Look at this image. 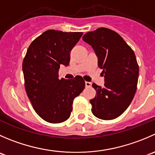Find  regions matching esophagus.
Masks as SVG:
<instances>
[{
    "mask_svg": "<svg viewBox=\"0 0 155 155\" xmlns=\"http://www.w3.org/2000/svg\"><path fill=\"white\" fill-rule=\"evenodd\" d=\"M85 87H91V82H85Z\"/></svg>",
    "mask_w": 155,
    "mask_h": 155,
    "instance_id": "34e87169",
    "label": "esophagus"
}]
</instances>
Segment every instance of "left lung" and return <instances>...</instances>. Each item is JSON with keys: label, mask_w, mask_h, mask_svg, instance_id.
Instances as JSON below:
<instances>
[{"label": "left lung", "mask_w": 155, "mask_h": 155, "mask_svg": "<svg viewBox=\"0 0 155 155\" xmlns=\"http://www.w3.org/2000/svg\"><path fill=\"white\" fill-rule=\"evenodd\" d=\"M82 40L94 51L104 76V87L92 84L96 95L90 100L91 112L99 119H115L127 109L136 94L139 79L136 55L124 38L109 28L85 33Z\"/></svg>", "instance_id": "obj_1"}]
</instances>
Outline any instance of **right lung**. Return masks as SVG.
Returning a JSON list of instances; mask_svg holds the SVG:
<instances>
[{
  "label": "right lung",
  "instance_id": "right-lung-1",
  "mask_svg": "<svg viewBox=\"0 0 155 155\" xmlns=\"http://www.w3.org/2000/svg\"><path fill=\"white\" fill-rule=\"evenodd\" d=\"M82 32H64L49 29L28 47L22 62L26 94L40 117L59 124L70 117L73 102L85 88L82 76L60 79L61 64H70V51Z\"/></svg>",
  "mask_w": 155,
  "mask_h": 155
}]
</instances>
